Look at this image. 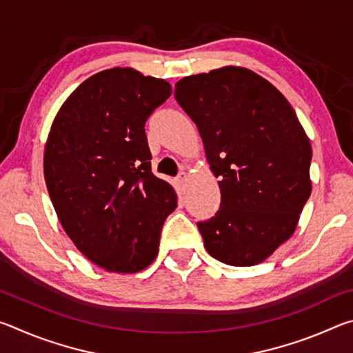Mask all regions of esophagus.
Returning a JSON list of instances; mask_svg holds the SVG:
<instances>
[{
  "label": "esophagus",
  "mask_w": 353,
  "mask_h": 353,
  "mask_svg": "<svg viewBox=\"0 0 353 353\" xmlns=\"http://www.w3.org/2000/svg\"><path fill=\"white\" fill-rule=\"evenodd\" d=\"M187 181H188V172H185V171L179 172V176L176 177V183L179 185V188L183 190V188H185V183H187Z\"/></svg>",
  "instance_id": "34e87169"
}]
</instances>
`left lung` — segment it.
Instances as JSON below:
<instances>
[{"mask_svg": "<svg viewBox=\"0 0 353 353\" xmlns=\"http://www.w3.org/2000/svg\"><path fill=\"white\" fill-rule=\"evenodd\" d=\"M174 94L219 177V210L198 223L207 252L225 265H259L294 234L312 193L305 130L288 99L244 67L187 76Z\"/></svg>", "mask_w": 353, "mask_h": 353, "instance_id": "left-lung-1", "label": "left lung"}]
</instances>
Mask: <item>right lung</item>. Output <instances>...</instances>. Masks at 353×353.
I'll use <instances>...</instances> for the list:
<instances>
[{"mask_svg":"<svg viewBox=\"0 0 353 353\" xmlns=\"http://www.w3.org/2000/svg\"><path fill=\"white\" fill-rule=\"evenodd\" d=\"M170 97L165 79L129 67L99 71L70 94L48 134L43 174L57 218L79 252L109 272L151 265L177 207L174 188L152 174L145 134Z\"/></svg>","mask_w":353,"mask_h":353,"instance_id":"obj_1","label":"right lung"}]
</instances>
